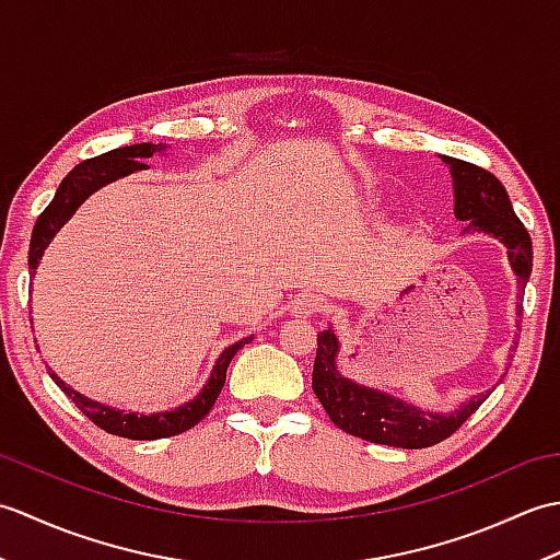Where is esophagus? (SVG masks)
Returning a JSON list of instances; mask_svg holds the SVG:
<instances>
[{
	"instance_id": "obj_1",
	"label": "esophagus",
	"mask_w": 560,
	"mask_h": 560,
	"mask_svg": "<svg viewBox=\"0 0 560 560\" xmlns=\"http://www.w3.org/2000/svg\"><path fill=\"white\" fill-rule=\"evenodd\" d=\"M323 299L315 293H299L291 303V311L299 315V317H311V315H317L323 313Z\"/></svg>"
}]
</instances>
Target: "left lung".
<instances>
[{"instance_id":"8db88e82","label":"left lung","mask_w":560,"mask_h":560,"mask_svg":"<svg viewBox=\"0 0 560 560\" xmlns=\"http://www.w3.org/2000/svg\"><path fill=\"white\" fill-rule=\"evenodd\" d=\"M443 161L450 165L452 180H455V217L459 221H469V229L474 231L491 233L508 247L510 265L517 273L520 289L525 291L532 273V237L513 211L505 187L493 173L479 168V165L452 156H443ZM337 351L339 343L331 327L319 331L313 392L335 425H339L343 433L368 440V443L404 450L438 445L486 401V395H479L450 416L425 413L407 401L385 395V392L368 389L341 377L335 365Z\"/></svg>"}]
</instances>
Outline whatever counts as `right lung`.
I'll return each mask as SVG.
<instances>
[{"mask_svg": "<svg viewBox=\"0 0 560 560\" xmlns=\"http://www.w3.org/2000/svg\"><path fill=\"white\" fill-rule=\"evenodd\" d=\"M163 149L165 147H161V144H135V147L113 149L108 153H101V156H96V159L79 163L77 168L65 177L62 185L57 187L52 201L43 209L38 221H35V225H33L31 247H28V267L31 269L38 267L43 249L47 247V243L52 241V235L62 229V223L77 211V207L83 199H86L91 192H96V189L103 187L105 183H113V180H117V177H122L127 173L147 168V163H141V159H149V156H153V153L163 151ZM247 341H253V337L233 343V347H229L219 355L209 383L205 385V389H201V395L195 401H189V404H185V407L175 409V411L153 413V416L122 413V411H115L110 407H103V404L81 397L79 392L67 387L52 371H47V373H50L57 387L77 404V409L86 416L91 423L103 428L105 433L129 438V440H159V438H171L177 433H185V431H189V428H195L201 419H205V416L211 411L213 401H217L221 395L229 363L233 361V355L241 351Z\"/></svg>", "mask_w": 560, "mask_h": 560, "instance_id": "obj_1", "label": "right lung"}]
</instances>
